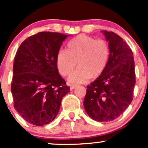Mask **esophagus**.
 <instances>
[{
    "label": "esophagus",
    "mask_w": 148,
    "mask_h": 148,
    "mask_svg": "<svg viewBox=\"0 0 148 148\" xmlns=\"http://www.w3.org/2000/svg\"><path fill=\"white\" fill-rule=\"evenodd\" d=\"M76 86H77L76 85H71V86H70V90H74V88H76Z\"/></svg>",
    "instance_id": "obj_1"
}]
</instances>
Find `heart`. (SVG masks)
<instances>
[{"mask_svg": "<svg viewBox=\"0 0 148 148\" xmlns=\"http://www.w3.org/2000/svg\"><path fill=\"white\" fill-rule=\"evenodd\" d=\"M109 45L103 40L81 34L72 39L67 50H60L56 56L58 69L62 76L70 74L76 65L79 68L69 76L72 84L85 83L103 74L110 59Z\"/></svg>", "mask_w": 148, "mask_h": 148, "instance_id": "b5f03b06", "label": "heart"}]
</instances>
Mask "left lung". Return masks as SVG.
<instances>
[{
	"mask_svg": "<svg viewBox=\"0 0 148 148\" xmlns=\"http://www.w3.org/2000/svg\"><path fill=\"white\" fill-rule=\"evenodd\" d=\"M110 48L106 69L87 86L84 106L90 118L109 122L118 118L133 99L136 84L133 53L121 37L102 30Z\"/></svg>",
	"mask_w": 148,
	"mask_h": 148,
	"instance_id": "left-lung-1",
	"label": "left lung"
}]
</instances>
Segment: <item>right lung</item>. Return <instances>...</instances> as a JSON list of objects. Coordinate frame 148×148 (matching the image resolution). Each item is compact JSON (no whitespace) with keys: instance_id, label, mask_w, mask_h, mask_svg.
<instances>
[{"instance_id":"obj_1","label":"right lung","mask_w":148,"mask_h":148,"mask_svg":"<svg viewBox=\"0 0 148 148\" xmlns=\"http://www.w3.org/2000/svg\"><path fill=\"white\" fill-rule=\"evenodd\" d=\"M68 35L40 32L24 40L14 57L11 91L14 106L26 122L43 126L58 113L69 92L59 74L56 56Z\"/></svg>"}]
</instances>
